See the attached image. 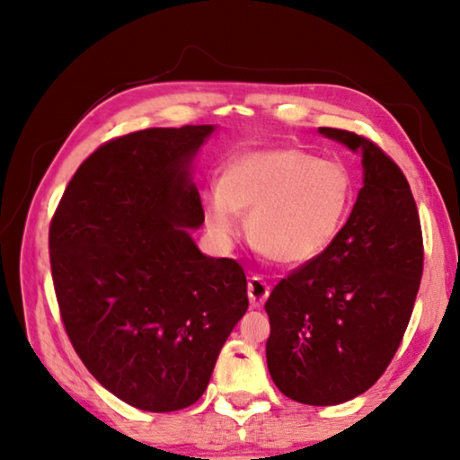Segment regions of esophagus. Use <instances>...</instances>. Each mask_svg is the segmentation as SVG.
I'll list each match as a JSON object with an SVG mask.
<instances>
[{"label":"esophagus","mask_w":460,"mask_h":460,"mask_svg":"<svg viewBox=\"0 0 460 460\" xmlns=\"http://www.w3.org/2000/svg\"><path fill=\"white\" fill-rule=\"evenodd\" d=\"M247 296H249V302H252L253 308L263 306V302H266L270 296V286L266 284V279H263L261 276L249 278Z\"/></svg>","instance_id":"1"}]
</instances>
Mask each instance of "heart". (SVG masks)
I'll return each mask as SVG.
<instances>
[{
    "instance_id": "heart-1",
    "label": "heart",
    "mask_w": 460,
    "mask_h": 460,
    "mask_svg": "<svg viewBox=\"0 0 460 460\" xmlns=\"http://www.w3.org/2000/svg\"><path fill=\"white\" fill-rule=\"evenodd\" d=\"M353 205V178L332 160L298 147L239 155L223 168L219 189L202 200V219L219 247L243 231L284 266H305L326 253Z\"/></svg>"
}]
</instances>
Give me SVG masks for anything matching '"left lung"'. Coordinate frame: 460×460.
I'll list each match as a JSON object with an SVG mask.
<instances>
[{"mask_svg": "<svg viewBox=\"0 0 460 460\" xmlns=\"http://www.w3.org/2000/svg\"><path fill=\"white\" fill-rule=\"evenodd\" d=\"M318 131L361 152L363 189L326 253L271 290L266 357L288 398L334 406L367 392L394 359L414 310L424 245L400 166L353 131Z\"/></svg>", "mask_w": 460, "mask_h": 460, "instance_id": "1", "label": "left lung"}]
</instances>
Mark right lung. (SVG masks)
I'll list each match as a JSON object with an SVG mask.
<instances>
[{
    "mask_svg": "<svg viewBox=\"0 0 460 460\" xmlns=\"http://www.w3.org/2000/svg\"><path fill=\"white\" fill-rule=\"evenodd\" d=\"M215 126L150 128L97 147L52 217L54 292L76 355L129 406L174 411L208 385L245 314L235 260L200 253L190 164Z\"/></svg>",
    "mask_w": 460,
    "mask_h": 460,
    "instance_id": "1",
    "label": "right lung"
}]
</instances>
